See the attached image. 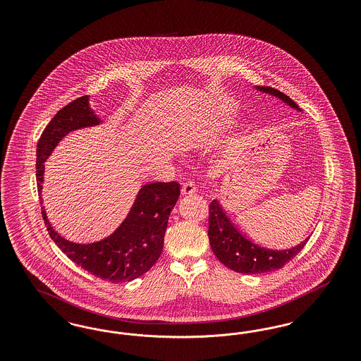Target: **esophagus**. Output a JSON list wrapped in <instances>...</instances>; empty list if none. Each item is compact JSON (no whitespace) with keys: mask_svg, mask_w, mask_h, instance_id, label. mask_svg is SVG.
<instances>
[{"mask_svg":"<svg viewBox=\"0 0 361 361\" xmlns=\"http://www.w3.org/2000/svg\"><path fill=\"white\" fill-rule=\"evenodd\" d=\"M181 193H183L184 196H190V195L196 193V187H195V184H193V183H190V181L185 183V184H183Z\"/></svg>","mask_w":361,"mask_h":361,"instance_id":"34e87169","label":"esophagus"}]
</instances>
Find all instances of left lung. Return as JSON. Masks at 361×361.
<instances>
[{"label": "left lung", "instance_id": "left-lung-1", "mask_svg": "<svg viewBox=\"0 0 361 361\" xmlns=\"http://www.w3.org/2000/svg\"><path fill=\"white\" fill-rule=\"evenodd\" d=\"M258 90L274 94L290 104L292 108L300 111L295 102L269 86H257ZM209 218H208V238L212 252L218 259L231 271L246 275H258L265 272H272L283 268L290 262L307 243V240L300 242L298 246L287 250H274L261 247L257 243L246 238L234 224L227 218L224 208L216 200H212L209 204Z\"/></svg>", "mask_w": 361, "mask_h": 361}]
</instances>
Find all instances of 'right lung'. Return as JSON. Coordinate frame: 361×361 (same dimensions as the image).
Instances as JSON below:
<instances>
[{
    "label": "right lung",
    "instance_id": "right-lung-1",
    "mask_svg": "<svg viewBox=\"0 0 361 361\" xmlns=\"http://www.w3.org/2000/svg\"><path fill=\"white\" fill-rule=\"evenodd\" d=\"M99 123L102 121L89 106V96L78 97L56 112L37 140L36 183L39 195L42 193L44 161L58 142L70 131ZM178 196L180 184L176 181L142 187L119 228L105 240L86 245L61 237L49 222L44 207H42V216L51 240L73 262L102 280L124 283L145 275L161 256L168 219Z\"/></svg>",
    "mask_w": 361,
    "mask_h": 361
}]
</instances>
